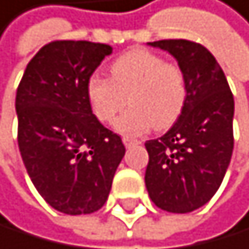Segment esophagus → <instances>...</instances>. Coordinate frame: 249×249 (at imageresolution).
I'll return each mask as SVG.
<instances>
[{"instance_id": "34e87169", "label": "esophagus", "mask_w": 249, "mask_h": 249, "mask_svg": "<svg viewBox=\"0 0 249 249\" xmlns=\"http://www.w3.org/2000/svg\"><path fill=\"white\" fill-rule=\"evenodd\" d=\"M122 141H124V144H125L127 147L135 146V144H140V143H141V141H138V140H132V138H124Z\"/></svg>"}]
</instances>
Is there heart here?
Instances as JSON below:
<instances>
[{
    "label": "heart",
    "mask_w": 249,
    "mask_h": 249,
    "mask_svg": "<svg viewBox=\"0 0 249 249\" xmlns=\"http://www.w3.org/2000/svg\"><path fill=\"white\" fill-rule=\"evenodd\" d=\"M187 95L186 76L179 65L165 62L144 49L125 52L111 65V77L92 74L87 98L98 121L109 124L125 108L116 130L141 135L152 127L165 128L179 116Z\"/></svg>",
    "instance_id": "heart-1"
}]
</instances>
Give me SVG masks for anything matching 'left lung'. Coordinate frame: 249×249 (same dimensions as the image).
<instances>
[{"instance_id":"left-lung-1","label":"left lung","mask_w":249,"mask_h":249,"mask_svg":"<svg viewBox=\"0 0 249 249\" xmlns=\"http://www.w3.org/2000/svg\"><path fill=\"white\" fill-rule=\"evenodd\" d=\"M167 51L184 71L187 95L165 135L146 141L144 183L151 200L170 213L203 207L224 179L233 151V95L212 52L186 39L147 42Z\"/></svg>"}]
</instances>
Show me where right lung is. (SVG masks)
<instances>
[{
	"instance_id": "obj_1",
	"label": "right lung",
	"mask_w": 249,
	"mask_h": 249,
	"mask_svg": "<svg viewBox=\"0 0 249 249\" xmlns=\"http://www.w3.org/2000/svg\"><path fill=\"white\" fill-rule=\"evenodd\" d=\"M111 52L100 42H49L18 84L20 156L37 192L60 213L102 208L125 154L121 137L100 124L87 98L89 77Z\"/></svg>"
}]
</instances>
